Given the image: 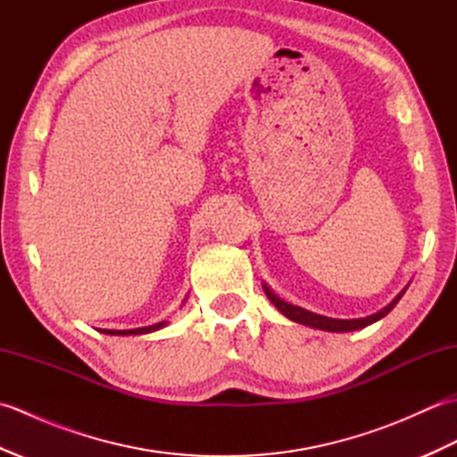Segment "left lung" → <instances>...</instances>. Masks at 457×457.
I'll list each match as a JSON object with an SVG mask.
<instances>
[{
	"instance_id": "1",
	"label": "left lung",
	"mask_w": 457,
	"mask_h": 457,
	"mask_svg": "<svg viewBox=\"0 0 457 457\" xmlns=\"http://www.w3.org/2000/svg\"><path fill=\"white\" fill-rule=\"evenodd\" d=\"M263 288H265V293H267L270 303H273L287 318L295 320V322H298V324L310 326V328L328 329V332H353V329H361V328H365L369 324H373V322H377V320H381V318H385L386 314H389L391 310L396 306V303H399V300H401V296L404 295V290H403V293L396 296L389 306H385L383 310H378V312L373 314V316L355 318V320H337V318H328V316H320V314H314V312H308V310H304V308L288 304V303H285V300H280L278 296H275L273 293H270L267 287H263Z\"/></svg>"
}]
</instances>
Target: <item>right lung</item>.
<instances>
[{"mask_svg":"<svg viewBox=\"0 0 457 457\" xmlns=\"http://www.w3.org/2000/svg\"><path fill=\"white\" fill-rule=\"evenodd\" d=\"M162 326H167V322H159V324L145 326V328H135V329H100V332L108 334V336H139V334L154 332V329H161Z\"/></svg>","mask_w":457,"mask_h":457,"instance_id":"1","label":"right lung"}]
</instances>
